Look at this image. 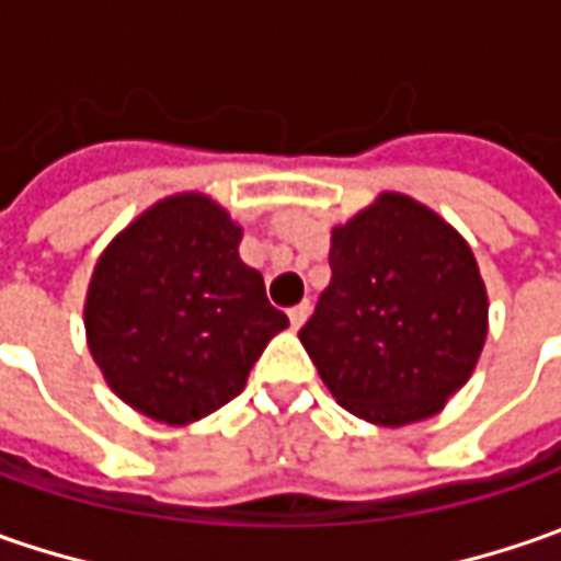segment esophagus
Segmentation results:
<instances>
[{
  "label": "esophagus",
  "instance_id": "34e87169",
  "mask_svg": "<svg viewBox=\"0 0 561 561\" xmlns=\"http://www.w3.org/2000/svg\"><path fill=\"white\" fill-rule=\"evenodd\" d=\"M309 312H312V306L309 302H299V306H293L290 312V324H293V331H299L302 324H306V318H309Z\"/></svg>",
  "mask_w": 561,
  "mask_h": 561
}]
</instances>
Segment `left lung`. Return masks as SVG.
Returning a JSON list of instances; mask_svg holds the SVG:
<instances>
[{
	"instance_id": "left-lung-1",
	"label": "left lung",
	"mask_w": 561,
	"mask_h": 561,
	"mask_svg": "<svg viewBox=\"0 0 561 561\" xmlns=\"http://www.w3.org/2000/svg\"><path fill=\"white\" fill-rule=\"evenodd\" d=\"M331 284L299 331L334 399L402 427L443 412L486 340V287L465 237L405 193L331 230Z\"/></svg>"
}]
</instances>
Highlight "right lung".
<instances>
[{
  "label": "right lung",
  "mask_w": 561,
  "mask_h": 561,
  "mask_svg": "<svg viewBox=\"0 0 561 561\" xmlns=\"http://www.w3.org/2000/svg\"><path fill=\"white\" fill-rule=\"evenodd\" d=\"M243 227L205 193H174L102 249L83 328L105 383L130 409L193 424L247 387L290 321L240 259Z\"/></svg>",
  "instance_id": "1"
}]
</instances>
